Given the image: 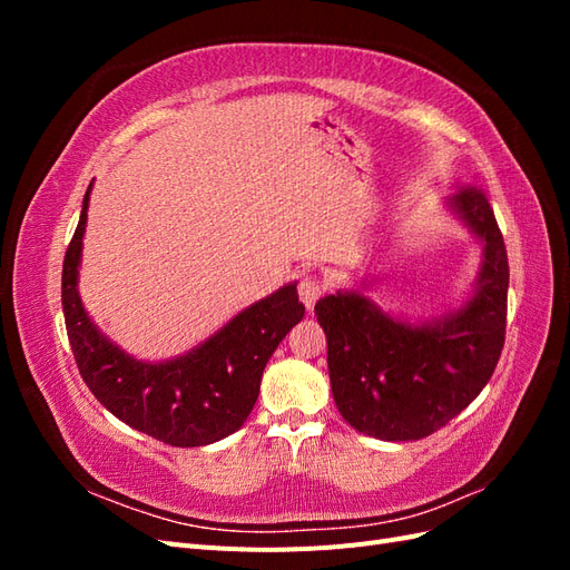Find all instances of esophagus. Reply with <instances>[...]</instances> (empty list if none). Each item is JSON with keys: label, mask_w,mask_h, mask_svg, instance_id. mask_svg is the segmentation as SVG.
I'll list each match as a JSON object with an SVG mask.
<instances>
[{"label": "esophagus", "mask_w": 570, "mask_h": 570, "mask_svg": "<svg viewBox=\"0 0 570 570\" xmlns=\"http://www.w3.org/2000/svg\"><path fill=\"white\" fill-rule=\"evenodd\" d=\"M297 289H299L302 304L308 308V312H312L314 304H316L318 297L323 295L325 285H323V281L318 278V275H314V273H302V275H299V283H297Z\"/></svg>", "instance_id": "esophagus-1"}]
</instances>
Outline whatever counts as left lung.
Returning <instances> with one entry per match:
<instances>
[{
    "mask_svg": "<svg viewBox=\"0 0 570 570\" xmlns=\"http://www.w3.org/2000/svg\"><path fill=\"white\" fill-rule=\"evenodd\" d=\"M450 206L482 243L475 292L459 312L413 325L354 289L316 302L335 404L364 435L387 442L433 435L475 400L502 354L509 292L502 230L475 185L461 187Z\"/></svg>",
    "mask_w": 570,
    "mask_h": 570,
    "instance_id": "8db88e82",
    "label": "left lung"
}]
</instances>
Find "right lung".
Listing matches in <instances>:
<instances>
[{"mask_svg": "<svg viewBox=\"0 0 570 570\" xmlns=\"http://www.w3.org/2000/svg\"><path fill=\"white\" fill-rule=\"evenodd\" d=\"M90 189L61 273L68 342L85 385L116 419L170 446H202L228 438L252 413L262 375L281 340L304 316L297 283L239 312L199 347L147 364L120 352L97 331L78 295V266Z\"/></svg>", "mask_w": 570, "mask_h": 570, "instance_id": "1", "label": "right lung"}]
</instances>
